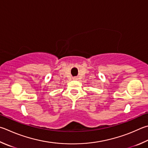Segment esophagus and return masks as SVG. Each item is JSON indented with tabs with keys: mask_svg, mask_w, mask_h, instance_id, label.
Segmentation results:
<instances>
[{
	"mask_svg": "<svg viewBox=\"0 0 148 148\" xmlns=\"http://www.w3.org/2000/svg\"><path fill=\"white\" fill-rule=\"evenodd\" d=\"M73 79H74V80H77V77H73Z\"/></svg>",
	"mask_w": 148,
	"mask_h": 148,
	"instance_id": "obj_1",
	"label": "esophagus"
}]
</instances>
